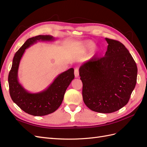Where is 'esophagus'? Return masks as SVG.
Instances as JSON below:
<instances>
[{
    "instance_id": "34e87169",
    "label": "esophagus",
    "mask_w": 147,
    "mask_h": 147,
    "mask_svg": "<svg viewBox=\"0 0 147 147\" xmlns=\"http://www.w3.org/2000/svg\"><path fill=\"white\" fill-rule=\"evenodd\" d=\"M74 74H75V77L77 78L79 76V70L78 68H75L74 70Z\"/></svg>"
}]
</instances>
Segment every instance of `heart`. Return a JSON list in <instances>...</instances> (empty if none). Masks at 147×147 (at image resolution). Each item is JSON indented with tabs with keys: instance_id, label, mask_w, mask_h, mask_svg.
Returning a JSON list of instances; mask_svg holds the SVG:
<instances>
[{
	"instance_id": "1",
	"label": "heart",
	"mask_w": 147,
	"mask_h": 147,
	"mask_svg": "<svg viewBox=\"0 0 147 147\" xmlns=\"http://www.w3.org/2000/svg\"><path fill=\"white\" fill-rule=\"evenodd\" d=\"M95 43L92 41L91 40H86L83 42L80 47V50L84 51H87L92 50V48H94V53L95 54H97V53H99V50L96 48H94L95 47Z\"/></svg>"
}]
</instances>
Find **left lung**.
<instances>
[{"label": "left lung", "instance_id": "obj_1", "mask_svg": "<svg viewBox=\"0 0 147 147\" xmlns=\"http://www.w3.org/2000/svg\"><path fill=\"white\" fill-rule=\"evenodd\" d=\"M105 40V56L83 64L79 75L85 105L94 112L110 113L127 104L136 84L137 67L123 43L108 38Z\"/></svg>", "mask_w": 147, "mask_h": 147}]
</instances>
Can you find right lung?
<instances>
[{
  "label": "right lung",
  "instance_id": "obj_1",
  "mask_svg": "<svg viewBox=\"0 0 147 147\" xmlns=\"http://www.w3.org/2000/svg\"><path fill=\"white\" fill-rule=\"evenodd\" d=\"M54 40L55 38L49 35H40L28 39L15 53L8 75L11 99L24 112L34 116H44L55 112L62 104L67 88L75 78L74 69L70 68L59 74L46 90L37 93L29 92L19 83L18 71L26 49L39 41Z\"/></svg>",
  "mask_w": 147,
  "mask_h": 147
}]
</instances>
